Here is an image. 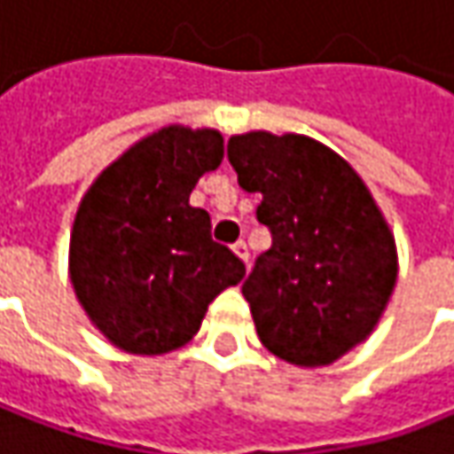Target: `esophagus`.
I'll list each match as a JSON object with an SVG mask.
<instances>
[{
	"instance_id": "34e87169",
	"label": "esophagus",
	"mask_w": 454,
	"mask_h": 454,
	"mask_svg": "<svg viewBox=\"0 0 454 454\" xmlns=\"http://www.w3.org/2000/svg\"><path fill=\"white\" fill-rule=\"evenodd\" d=\"M232 250H235V253L243 258L245 263H247V258H250V250H247V243H245V240H238V243L232 245Z\"/></svg>"
}]
</instances>
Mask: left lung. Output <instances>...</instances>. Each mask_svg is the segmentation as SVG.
<instances>
[{
  "label": "left lung",
  "mask_w": 454,
  "mask_h": 454,
  "mask_svg": "<svg viewBox=\"0 0 454 454\" xmlns=\"http://www.w3.org/2000/svg\"><path fill=\"white\" fill-rule=\"evenodd\" d=\"M271 247L243 281L258 339L278 359L323 367L370 336L387 305L395 243L362 178L315 139L250 131L227 142Z\"/></svg>",
  "instance_id": "8db88e82"
}]
</instances>
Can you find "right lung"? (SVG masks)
I'll return each instance as SVG.
<instances>
[{
	"label": "right lung",
	"instance_id": "right-lung-1",
	"mask_svg": "<svg viewBox=\"0 0 454 454\" xmlns=\"http://www.w3.org/2000/svg\"><path fill=\"white\" fill-rule=\"evenodd\" d=\"M219 162V131L170 126L118 157L82 199L72 284L118 348L165 354L188 343L211 300L245 276L243 261L211 240L209 214L188 204Z\"/></svg>",
	"mask_w": 454,
	"mask_h": 454
}]
</instances>
